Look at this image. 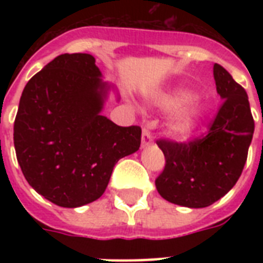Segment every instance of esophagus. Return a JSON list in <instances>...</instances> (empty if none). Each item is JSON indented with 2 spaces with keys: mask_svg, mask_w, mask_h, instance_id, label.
Masks as SVG:
<instances>
[{
  "mask_svg": "<svg viewBox=\"0 0 263 263\" xmlns=\"http://www.w3.org/2000/svg\"><path fill=\"white\" fill-rule=\"evenodd\" d=\"M153 142L152 131L147 127H143V134H142V146H148Z\"/></svg>",
  "mask_w": 263,
  "mask_h": 263,
  "instance_id": "1",
  "label": "esophagus"
}]
</instances>
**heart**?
<instances>
[{
  "instance_id": "obj_1",
  "label": "heart",
  "mask_w": 263,
  "mask_h": 263,
  "mask_svg": "<svg viewBox=\"0 0 263 263\" xmlns=\"http://www.w3.org/2000/svg\"><path fill=\"white\" fill-rule=\"evenodd\" d=\"M192 92L184 88H177L168 94L161 97L160 105L161 107L166 111H176L184 107L192 99ZM200 119V110L196 106H190L184 109L175 120H173L171 129L176 136L179 138H185L191 134L195 127L198 125Z\"/></svg>"
}]
</instances>
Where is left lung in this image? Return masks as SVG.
<instances>
[{"label": "left lung", "mask_w": 263, "mask_h": 263, "mask_svg": "<svg viewBox=\"0 0 263 263\" xmlns=\"http://www.w3.org/2000/svg\"><path fill=\"white\" fill-rule=\"evenodd\" d=\"M217 92L224 101L206 135L190 142L158 139L165 168L157 191L171 203L208 208L236 184L245 168L254 134L247 92L225 68L214 64Z\"/></svg>", "instance_id": "8db88e82"}]
</instances>
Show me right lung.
Instances as JSON below:
<instances>
[{"instance_id":"1","label":"right lung","mask_w":263,"mask_h":263,"mask_svg":"<svg viewBox=\"0 0 263 263\" xmlns=\"http://www.w3.org/2000/svg\"><path fill=\"white\" fill-rule=\"evenodd\" d=\"M107 90L86 53L55 57L23 90L16 157L28 184L51 203L79 208L97 200L116 162L139 150V125L120 127L101 115Z\"/></svg>"}]
</instances>
